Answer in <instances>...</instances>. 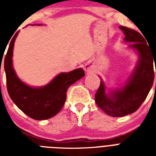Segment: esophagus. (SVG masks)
<instances>
[{
  "mask_svg": "<svg viewBox=\"0 0 156 156\" xmlns=\"http://www.w3.org/2000/svg\"><path fill=\"white\" fill-rule=\"evenodd\" d=\"M84 69H85V71L86 72H87V73H91V72H93V69H92V68H91V67H90V66H85V68H84Z\"/></svg>",
  "mask_w": 156,
  "mask_h": 156,
  "instance_id": "esophagus-1",
  "label": "esophagus"
}]
</instances>
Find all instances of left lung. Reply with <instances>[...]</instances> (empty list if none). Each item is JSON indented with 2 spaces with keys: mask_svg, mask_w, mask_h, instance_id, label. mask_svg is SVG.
Returning a JSON list of instances; mask_svg holds the SVG:
<instances>
[{
  "mask_svg": "<svg viewBox=\"0 0 156 156\" xmlns=\"http://www.w3.org/2000/svg\"><path fill=\"white\" fill-rule=\"evenodd\" d=\"M119 27L125 35L124 41L131 43L129 48L137 52L138 60L133 73L121 87L110 89L107 92L100 78V86L95 95V103L105 113L114 117L126 116L138 110L152 87L155 71L156 73V66L155 71L153 66L156 52L147 44L146 38L130 28L122 26Z\"/></svg>",
  "mask_w": 156,
  "mask_h": 156,
  "instance_id": "8db88e82",
  "label": "left lung"
}]
</instances>
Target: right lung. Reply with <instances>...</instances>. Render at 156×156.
<instances>
[{
    "label": "right lung",
    "mask_w": 156,
    "mask_h": 156,
    "mask_svg": "<svg viewBox=\"0 0 156 156\" xmlns=\"http://www.w3.org/2000/svg\"><path fill=\"white\" fill-rule=\"evenodd\" d=\"M18 35V31L11 40L4 63L9 95L18 108L30 118L47 120L61 111L66 102L68 88L84 77L85 73L82 68L76 69L59 73L43 87H34L26 84L17 76L13 67V50Z\"/></svg>",
    "instance_id": "1"
}]
</instances>
